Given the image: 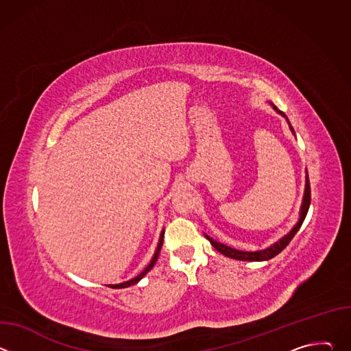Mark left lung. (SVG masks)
I'll use <instances>...</instances> for the list:
<instances>
[{
    "label": "left lung",
    "instance_id": "left-lung-1",
    "mask_svg": "<svg viewBox=\"0 0 351 351\" xmlns=\"http://www.w3.org/2000/svg\"><path fill=\"white\" fill-rule=\"evenodd\" d=\"M271 107L280 115L286 119V122L289 123V128L291 130V133L295 136L287 117L279 111L272 103H269ZM310 203H311V189H310V179H308V172L306 171V187H304V195H303V203H302V207H300V213H298V221L297 223L293 226V229L286 233L283 237H280L278 241H275L274 244H271L269 247L267 248H263V250H257V252H243V250H237V248H233V247H229L223 243H219L217 240H214L213 237H210L208 234L204 233V236L208 239V241L213 244L214 248H217L218 252L229 258H233V260H239V261H268L271 258H274L275 256H278L282 250L290 243V240L294 237V234L298 232V229L302 228L304 219H306V215L308 213V208H310Z\"/></svg>",
    "mask_w": 351,
    "mask_h": 351
}]
</instances>
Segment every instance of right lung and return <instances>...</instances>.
I'll return each mask as SVG.
<instances>
[{
  "instance_id": "add662e5",
  "label": "right lung",
  "mask_w": 351,
  "mask_h": 351,
  "mask_svg": "<svg viewBox=\"0 0 351 351\" xmlns=\"http://www.w3.org/2000/svg\"><path fill=\"white\" fill-rule=\"evenodd\" d=\"M164 229H162V232H161V234H160V240H158V245H157V250H156V253H154V256H153V258H152V261H149V264L143 269V272L141 274H138L136 278H133V279H129V280H126V282H122V283H118V285H108L110 287H114V289H122V287H129V286H132V285H134V283H137L138 280H141L145 275H147V272H149L153 269V267L156 265V263H157V260H158V256H160V252H161V247H162V243H164Z\"/></svg>"
}]
</instances>
